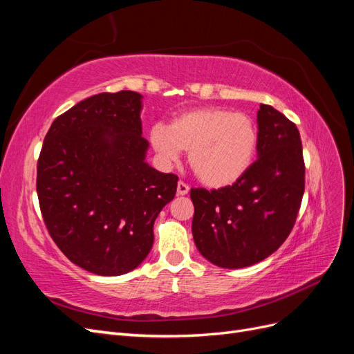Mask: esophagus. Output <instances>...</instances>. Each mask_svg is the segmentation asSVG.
<instances>
[{"label":"esophagus","mask_w":354,"mask_h":354,"mask_svg":"<svg viewBox=\"0 0 354 354\" xmlns=\"http://www.w3.org/2000/svg\"><path fill=\"white\" fill-rule=\"evenodd\" d=\"M189 190H190V187L186 183H183V181H178V183H177V195L178 196L187 195Z\"/></svg>","instance_id":"esophagus-1"}]
</instances>
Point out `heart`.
I'll return each instance as SVG.
<instances>
[{"mask_svg":"<svg viewBox=\"0 0 354 354\" xmlns=\"http://www.w3.org/2000/svg\"><path fill=\"white\" fill-rule=\"evenodd\" d=\"M149 140L165 164L189 151V164L202 183L221 189L250 169L259 137L248 116L208 106L177 115L168 127L155 124Z\"/></svg>","mask_w":354,"mask_h":354,"instance_id":"obj_1","label":"heart"}]
</instances>
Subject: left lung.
Masks as SVG:
<instances>
[{"mask_svg":"<svg viewBox=\"0 0 354 354\" xmlns=\"http://www.w3.org/2000/svg\"><path fill=\"white\" fill-rule=\"evenodd\" d=\"M257 159L236 183L192 189V233L198 251L223 269H242L272 255L291 233L304 194L298 128L269 104L257 113Z\"/></svg>","mask_w":354,"mask_h":354,"instance_id":"8db88e82","label":"left lung"}]
</instances>
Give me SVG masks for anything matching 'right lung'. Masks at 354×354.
<instances>
[{"label":"right lung","instance_id":"add662e5","mask_svg":"<svg viewBox=\"0 0 354 354\" xmlns=\"http://www.w3.org/2000/svg\"><path fill=\"white\" fill-rule=\"evenodd\" d=\"M143 95L100 93L51 124L37 167V194L53 241L68 259L99 276L142 264L153 223L178 177L146 162Z\"/></svg>","mask_w":354,"mask_h":354}]
</instances>
